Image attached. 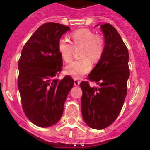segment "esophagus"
Wrapping results in <instances>:
<instances>
[{"mask_svg": "<svg viewBox=\"0 0 150 150\" xmlns=\"http://www.w3.org/2000/svg\"><path fill=\"white\" fill-rule=\"evenodd\" d=\"M79 84H80V81H78V80H77V79L74 80V85H75V86H79Z\"/></svg>", "mask_w": 150, "mask_h": 150, "instance_id": "34e87169", "label": "esophagus"}]
</instances>
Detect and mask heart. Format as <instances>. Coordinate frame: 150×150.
<instances>
[{"instance_id":"obj_1","label":"heart","mask_w":150,"mask_h":150,"mask_svg":"<svg viewBox=\"0 0 150 150\" xmlns=\"http://www.w3.org/2000/svg\"><path fill=\"white\" fill-rule=\"evenodd\" d=\"M74 45H82L80 59L75 60L67 65L65 72L74 78H81L90 72L93 61L101 58L104 50V41L100 36L95 35L87 29H80L70 35ZM58 51L65 62L68 63L72 58V47L66 38H61L58 42Z\"/></svg>"}]
</instances>
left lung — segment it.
<instances>
[{
  "instance_id": "8db88e82",
  "label": "left lung",
  "mask_w": 150,
  "mask_h": 150,
  "mask_svg": "<svg viewBox=\"0 0 150 150\" xmlns=\"http://www.w3.org/2000/svg\"><path fill=\"white\" fill-rule=\"evenodd\" d=\"M100 29L104 50L88 75V79L99 86L91 87L87 81L80 84L82 116L85 123L96 129H103L115 121L124 105L129 77L128 50L119 33L110 23L100 25Z\"/></svg>"
}]
</instances>
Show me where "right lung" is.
I'll return each mask as SVG.
<instances>
[{"instance_id": "add662e5", "label": "right lung", "mask_w": 150, "mask_h": 150, "mask_svg": "<svg viewBox=\"0 0 150 150\" xmlns=\"http://www.w3.org/2000/svg\"><path fill=\"white\" fill-rule=\"evenodd\" d=\"M69 29L52 22L43 24L26 42L18 61V86L22 107L29 121L38 127H51L59 121L74 85L69 75L56 78L63 67L58 42Z\"/></svg>"}]
</instances>
